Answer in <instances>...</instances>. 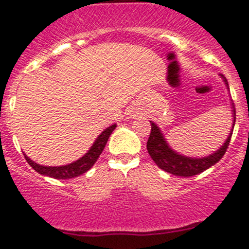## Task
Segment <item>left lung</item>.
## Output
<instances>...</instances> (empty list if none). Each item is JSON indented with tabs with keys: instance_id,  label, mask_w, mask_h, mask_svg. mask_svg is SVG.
I'll return each mask as SVG.
<instances>
[{
	"instance_id": "8db88e82",
	"label": "left lung",
	"mask_w": 249,
	"mask_h": 249,
	"mask_svg": "<svg viewBox=\"0 0 249 249\" xmlns=\"http://www.w3.org/2000/svg\"><path fill=\"white\" fill-rule=\"evenodd\" d=\"M222 78H223V81L228 87L227 80L223 76H222ZM232 129H231L230 135H228L223 146H221L219 149L213 152L212 155L201 158L186 157V156L179 155V153H177L169 147L163 133L160 132V127L151 121V135H149L148 141H147V151H148L149 156L160 169H163V171L171 173V175L181 176V177H192V176L203 172L210 167H212L213 164L217 163L223 157L228 146H230L233 127H234V123H236V109H234V107H232Z\"/></svg>"
}]
</instances>
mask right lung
I'll list each match as a JSON object with an SVG mask.
<instances>
[{
    "label": "right lung",
    "mask_w": 249,
    "mask_h": 249,
    "mask_svg": "<svg viewBox=\"0 0 249 249\" xmlns=\"http://www.w3.org/2000/svg\"><path fill=\"white\" fill-rule=\"evenodd\" d=\"M116 123L109 126L108 128H106L105 131L101 133L97 137V140L94 141V143L92 144L91 148L89 149V152L86 153L83 157H81L80 160H74L72 163L66 164V166H57V167H51V166H41V164L36 163L32 160H30V157L25 155L26 160L28 162L32 168L38 172L39 175L48 176V177L56 178V179H68V178H74L78 177V176L83 175L85 172H87L94 163L96 160H98L100 155L102 153V151L105 149L106 143L108 141L109 136L113 132V129L116 128Z\"/></svg>",
    "instance_id": "right-lung-1"
}]
</instances>
